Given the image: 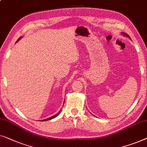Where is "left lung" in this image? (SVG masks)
Returning a JSON list of instances; mask_svg holds the SVG:
<instances>
[{"label":"left lung","mask_w":147,"mask_h":147,"mask_svg":"<svg viewBox=\"0 0 147 147\" xmlns=\"http://www.w3.org/2000/svg\"><path fill=\"white\" fill-rule=\"evenodd\" d=\"M122 34L123 35V36H127V38H130L131 39V38H130V36H129L127 34H126V33H124V32H123L122 33Z\"/></svg>","instance_id":"1"}]
</instances>
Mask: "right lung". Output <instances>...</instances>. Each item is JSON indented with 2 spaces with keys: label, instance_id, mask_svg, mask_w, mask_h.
<instances>
[{
  "label": "right lung",
  "instance_id": "obj_1",
  "mask_svg": "<svg viewBox=\"0 0 147 147\" xmlns=\"http://www.w3.org/2000/svg\"><path fill=\"white\" fill-rule=\"evenodd\" d=\"M21 38H22V37H20V38H18V40H17V41H16V42H18L19 41V40H20V39H21ZM64 101H65V100H64ZM63 103H64V102H63ZM61 113V110L60 111H59L58 113H57V114H56V115H54V116H52V117H50V118H48V119H43V120H42V121H48V120H50V119H54V118H55V117H56L57 116H58L59 115V113Z\"/></svg>",
  "mask_w": 147,
  "mask_h": 147
}]
</instances>
